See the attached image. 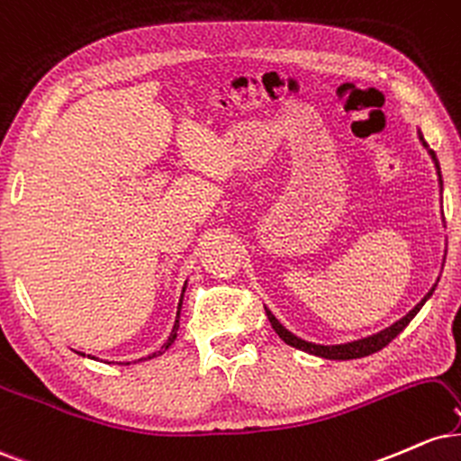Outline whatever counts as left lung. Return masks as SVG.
I'll return each mask as SVG.
<instances>
[{"instance_id":"left-lung-1","label":"left lung","mask_w":461,"mask_h":461,"mask_svg":"<svg viewBox=\"0 0 461 461\" xmlns=\"http://www.w3.org/2000/svg\"><path fill=\"white\" fill-rule=\"evenodd\" d=\"M419 140H420V144H423L425 149H427V153H429L431 161H434L438 181H440V189H442L440 164H438V157H436L434 150H431L429 144L425 142V138H423V133H420V129H419ZM445 257H447V252H445ZM438 280H440V278H438ZM438 280H436V285L431 286L429 291H427V295L423 297V300H420L419 304H416V306L412 308V311L408 312V315H403L402 319H399V321H394L393 326L380 330V332L369 334V337L358 339V340H349V343H339V345H319V343H311V340H304V339L295 337L294 332H289V330H286V328L283 326V323H280L278 319H276V315H274L272 311H269L267 306H265V312H267V319H269V323H272V328L276 330V334H278V337L283 339L286 345H291V348L302 349V351H306V354L319 356V358H326V360H356V358H365V356H371V354H375V351L384 349L388 343H391V340H393L394 337H397V334H402L403 330H405V326H408V323L412 321V319L416 317V312H419L420 308L425 306V302L429 300L431 294H434L436 286H438Z\"/></svg>"}]
</instances>
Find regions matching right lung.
<instances>
[{
  "instance_id": "right-lung-1",
  "label": "right lung",
  "mask_w": 461,
  "mask_h": 461,
  "mask_svg": "<svg viewBox=\"0 0 461 461\" xmlns=\"http://www.w3.org/2000/svg\"><path fill=\"white\" fill-rule=\"evenodd\" d=\"M185 286H187V283H185ZM185 286H183V294H185ZM183 294H181V300H178V308H176V319H175V328H172L170 337H167V340H166L164 345H161V349L153 351V354H149V356H146V358H140L138 362H142V360H150V358H157V356L166 354V349L170 348V345L175 343V340H176V332H178V319H181V308H183ZM81 356H86V354H81ZM88 358H92V356H88ZM124 365H129V362H124Z\"/></svg>"
}]
</instances>
